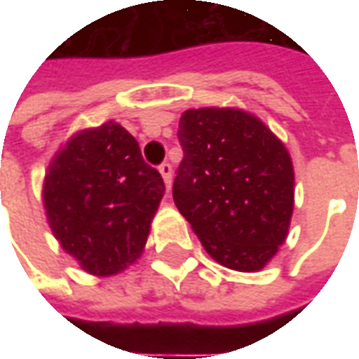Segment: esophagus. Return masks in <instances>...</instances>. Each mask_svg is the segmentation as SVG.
I'll return each instance as SVG.
<instances>
[{
	"label": "esophagus",
	"instance_id": "34e87169",
	"mask_svg": "<svg viewBox=\"0 0 359 359\" xmlns=\"http://www.w3.org/2000/svg\"><path fill=\"white\" fill-rule=\"evenodd\" d=\"M159 172H161V177H163L167 188H171V179H172L171 163H161V165H159Z\"/></svg>",
	"mask_w": 359,
	"mask_h": 359
}]
</instances>
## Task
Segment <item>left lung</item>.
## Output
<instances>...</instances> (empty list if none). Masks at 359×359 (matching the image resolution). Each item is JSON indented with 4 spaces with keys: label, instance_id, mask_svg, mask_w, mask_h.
<instances>
[{
    "label": "left lung",
    "instance_id": "obj_1",
    "mask_svg": "<svg viewBox=\"0 0 359 359\" xmlns=\"http://www.w3.org/2000/svg\"><path fill=\"white\" fill-rule=\"evenodd\" d=\"M184 157L172 200L205 252L229 269H264L286 241L294 169L285 144L254 115L233 107L182 113Z\"/></svg>",
    "mask_w": 359,
    "mask_h": 359
}]
</instances>
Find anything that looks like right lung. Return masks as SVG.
<instances>
[{
	"instance_id": "add662e5",
	"label": "right lung",
	"mask_w": 359,
	"mask_h": 359,
	"mask_svg": "<svg viewBox=\"0 0 359 359\" xmlns=\"http://www.w3.org/2000/svg\"><path fill=\"white\" fill-rule=\"evenodd\" d=\"M165 194L159 171L115 121L76 133L51 159L43 208L61 248L95 277H109L144 252Z\"/></svg>"
}]
</instances>
